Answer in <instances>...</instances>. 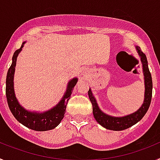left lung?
Returning a JSON list of instances; mask_svg holds the SVG:
<instances>
[{
  "instance_id": "8db88e82",
  "label": "left lung",
  "mask_w": 160,
  "mask_h": 160,
  "mask_svg": "<svg viewBox=\"0 0 160 160\" xmlns=\"http://www.w3.org/2000/svg\"><path fill=\"white\" fill-rule=\"evenodd\" d=\"M138 50V55L141 58V62L142 64V70L144 73V80H145V98H144V102L142 107L138 109L136 112L133 114L127 115L124 117H112L110 115L104 114L102 112L101 110L98 108V104L94 99V96L92 95V92L90 89L88 91V95L90 98V100L92 103L93 107V114L94 117L100 125H102L103 128H107L111 131H122V130L128 129L131 128L133 125L140 121L142 117L145 115V114L148 111V108L151 104L152 96V79L151 73L149 71L148 66V60L145 53L140 49V48L136 47Z\"/></svg>"
}]
</instances>
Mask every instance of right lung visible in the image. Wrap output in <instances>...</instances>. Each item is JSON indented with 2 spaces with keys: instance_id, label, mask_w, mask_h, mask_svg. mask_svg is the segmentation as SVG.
Wrapping results in <instances>:
<instances>
[{
  "instance_id": "right-lung-1",
  "label": "right lung",
  "mask_w": 160,
  "mask_h": 160,
  "mask_svg": "<svg viewBox=\"0 0 160 160\" xmlns=\"http://www.w3.org/2000/svg\"><path fill=\"white\" fill-rule=\"evenodd\" d=\"M25 42L22 43V47L17 49L14 52L12 56V62L7 73L6 77V87H5V94H6L7 102H8L9 110L13 114L18 122L23 124L29 129L38 131H45L52 130L55 128L61 122L66 113V106L68 100L70 99L71 95L72 90L75 87L78 82L77 78H73L68 84L66 92L63 98L60 102L53 109L44 113H33L25 111V109L20 105L15 97L13 90V74L15 71V66L17 62V57L18 53L22 50Z\"/></svg>"
}]
</instances>
